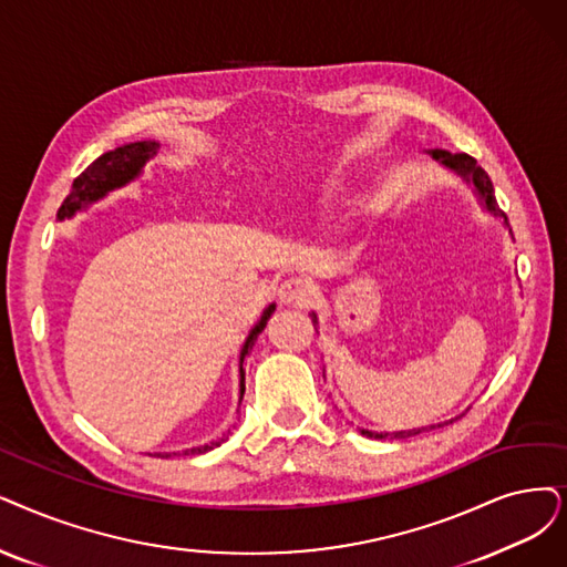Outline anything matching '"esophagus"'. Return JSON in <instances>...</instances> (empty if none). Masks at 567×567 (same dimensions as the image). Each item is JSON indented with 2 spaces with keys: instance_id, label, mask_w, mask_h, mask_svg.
<instances>
[{
  "instance_id": "obj_1",
  "label": "esophagus",
  "mask_w": 567,
  "mask_h": 567,
  "mask_svg": "<svg viewBox=\"0 0 567 567\" xmlns=\"http://www.w3.org/2000/svg\"><path fill=\"white\" fill-rule=\"evenodd\" d=\"M316 296V286L305 277H292L279 286V300L290 307H307Z\"/></svg>"
}]
</instances>
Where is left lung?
Segmentation results:
<instances>
[{
    "label": "left lung",
    "instance_id": "8db88e82",
    "mask_svg": "<svg viewBox=\"0 0 567 567\" xmlns=\"http://www.w3.org/2000/svg\"><path fill=\"white\" fill-rule=\"evenodd\" d=\"M433 155L437 157V161H442L446 167L456 169L458 174H463L465 178L472 181L474 188H477V193L482 195L488 212H493L495 216H505V212L497 207V199H495L488 174L482 169V165H477V161H474L472 155H467V153H446V151H433ZM449 423H454V421H449ZM435 427H442V423L430 425V427H419V430H400V433H372V430H360V435H368V437H374V440H406V437L419 435V433H427V430H435Z\"/></svg>",
    "mask_w": 567,
    "mask_h": 567
}]
</instances>
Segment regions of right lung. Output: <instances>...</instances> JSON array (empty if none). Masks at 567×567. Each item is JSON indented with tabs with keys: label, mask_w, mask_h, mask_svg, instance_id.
<instances>
[{
	"label": "right lung",
	"mask_w": 567,
	"mask_h": 567,
	"mask_svg": "<svg viewBox=\"0 0 567 567\" xmlns=\"http://www.w3.org/2000/svg\"><path fill=\"white\" fill-rule=\"evenodd\" d=\"M157 144L155 142H137V144H127V146H121L116 151H109L104 155H100L95 163H90L72 184V190L70 195L64 197L62 207L58 212V218H70L74 216L76 209H81V205H85V202H93V199H100L102 195H106L109 190L118 188L123 184H127L130 178H134L140 174V169L144 167V163L148 161V157L155 153ZM271 311H275V305H269L262 313L260 323L254 328V332L248 334L246 344H244V351H241V360L244 355L254 349L258 334L265 330L267 321ZM241 395H244V368H241ZM230 435V430H228ZM220 442H225V437H220L218 442H212V444H205V446H197V449H190L186 451V454H207V451H212L214 446H218ZM169 454H157V458H167Z\"/></svg>",
	"instance_id": "1"
}]
</instances>
